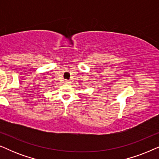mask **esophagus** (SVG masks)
Instances as JSON below:
<instances>
[{
  "label": "esophagus",
  "mask_w": 159,
  "mask_h": 159,
  "mask_svg": "<svg viewBox=\"0 0 159 159\" xmlns=\"http://www.w3.org/2000/svg\"><path fill=\"white\" fill-rule=\"evenodd\" d=\"M64 82H65V83H66V84H68V83H69V81H68V80H65Z\"/></svg>",
  "instance_id": "34e87169"
}]
</instances>
